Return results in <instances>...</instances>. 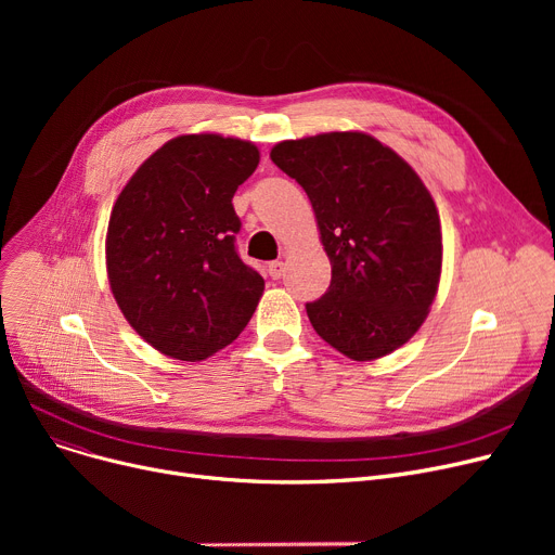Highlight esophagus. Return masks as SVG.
Masks as SVG:
<instances>
[{"label": "esophagus", "instance_id": "1", "mask_svg": "<svg viewBox=\"0 0 555 555\" xmlns=\"http://www.w3.org/2000/svg\"><path fill=\"white\" fill-rule=\"evenodd\" d=\"M268 272H270V276H272L274 281L281 279L283 272H285V262H283V260H272L270 266H268Z\"/></svg>", "mask_w": 555, "mask_h": 555}]
</instances>
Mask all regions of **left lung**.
Listing matches in <instances>:
<instances>
[{
	"mask_svg": "<svg viewBox=\"0 0 555 555\" xmlns=\"http://www.w3.org/2000/svg\"><path fill=\"white\" fill-rule=\"evenodd\" d=\"M272 162L310 197L331 285L306 304L312 328L346 358L393 353L425 322L443 262L436 204L416 170L364 132L276 143Z\"/></svg>",
	"mask_w": 555,
	"mask_h": 555,
	"instance_id": "left-lung-1",
	"label": "left lung"
}]
</instances>
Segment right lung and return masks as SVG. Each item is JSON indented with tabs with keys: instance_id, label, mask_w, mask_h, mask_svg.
I'll return each instance as SVG.
<instances>
[{
	"instance_id": "add662e5",
	"label": "right lung",
	"mask_w": 555,
	"mask_h": 555,
	"mask_svg": "<svg viewBox=\"0 0 555 555\" xmlns=\"http://www.w3.org/2000/svg\"><path fill=\"white\" fill-rule=\"evenodd\" d=\"M251 141L182 134L116 197L105 238L112 295L159 353L199 362L236 339L266 281L236 251L231 197L258 166Z\"/></svg>"
}]
</instances>
